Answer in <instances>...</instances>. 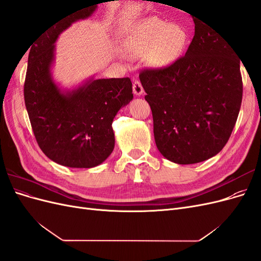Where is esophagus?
Returning a JSON list of instances; mask_svg holds the SVG:
<instances>
[{"instance_id": "obj_1", "label": "esophagus", "mask_w": 261, "mask_h": 261, "mask_svg": "<svg viewBox=\"0 0 261 261\" xmlns=\"http://www.w3.org/2000/svg\"><path fill=\"white\" fill-rule=\"evenodd\" d=\"M133 91H134V93L136 94V96H141V94L144 93V88H143V86H141L140 82H138V81L134 82V84H133Z\"/></svg>"}]
</instances>
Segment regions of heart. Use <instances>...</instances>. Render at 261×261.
Returning a JSON list of instances; mask_svg holds the SVG:
<instances>
[{"instance_id":"heart-1","label":"heart","mask_w":261,"mask_h":261,"mask_svg":"<svg viewBox=\"0 0 261 261\" xmlns=\"http://www.w3.org/2000/svg\"><path fill=\"white\" fill-rule=\"evenodd\" d=\"M188 35L178 23L147 17L132 26L125 36L123 53L129 59H143L156 69L171 66L185 50Z\"/></svg>"}]
</instances>
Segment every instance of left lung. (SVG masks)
Here are the masks:
<instances>
[{
  "label": "left lung",
  "instance_id": "left-lung-1",
  "mask_svg": "<svg viewBox=\"0 0 261 261\" xmlns=\"http://www.w3.org/2000/svg\"><path fill=\"white\" fill-rule=\"evenodd\" d=\"M193 19L195 36L184 57L139 75L152 111L156 148L177 164L202 162L223 149L243 97L233 45L216 28Z\"/></svg>",
  "mask_w": 261,
  "mask_h": 261
}]
</instances>
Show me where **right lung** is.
Instances as JSON below:
<instances>
[{"label":"right lung","instance_id":"right-lung-1","mask_svg":"<svg viewBox=\"0 0 261 261\" xmlns=\"http://www.w3.org/2000/svg\"><path fill=\"white\" fill-rule=\"evenodd\" d=\"M97 7H84L55 21L36 39L28 57L23 97L31 127L43 153L68 168H94L108 159L115 145L113 118L134 98L129 78L92 76L70 89L53 80L58 38Z\"/></svg>","mask_w":261,"mask_h":261}]
</instances>
